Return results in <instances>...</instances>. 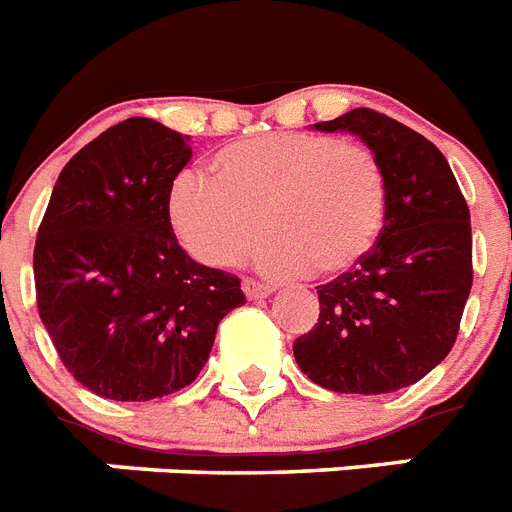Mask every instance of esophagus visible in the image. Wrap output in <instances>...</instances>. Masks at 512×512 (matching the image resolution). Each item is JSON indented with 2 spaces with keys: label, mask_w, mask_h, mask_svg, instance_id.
Listing matches in <instances>:
<instances>
[{
  "label": "esophagus",
  "mask_w": 512,
  "mask_h": 512,
  "mask_svg": "<svg viewBox=\"0 0 512 512\" xmlns=\"http://www.w3.org/2000/svg\"><path fill=\"white\" fill-rule=\"evenodd\" d=\"M242 291L244 296H247L249 302H257V299H268L270 294H273V286H268V283H260V281H252V278H244L242 281Z\"/></svg>",
  "instance_id": "34e87169"
}]
</instances>
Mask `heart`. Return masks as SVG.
Instances as JSON below:
<instances>
[{"mask_svg": "<svg viewBox=\"0 0 512 512\" xmlns=\"http://www.w3.org/2000/svg\"><path fill=\"white\" fill-rule=\"evenodd\" d=\"M210 171L174 179L169 218L195 260L229 265L255 249L268 276L315 268L333 276L369 252L385 221V174L362 143L317 132H273L223 145Z\"/></svg>", "mask_w": 512, "mask_h": 512, "instance_id": "1", "label": "heart"}]
</instances>
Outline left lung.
<instances>
[{
	"mask_svg": "<svg viewBox=\"0 0 512 512\" xmlns=\"http://www.w3.org/2000/svg\"><path fill=\"white\" fill-rule=\"evenodd\" d=\"M317 132H349L377 156L388 200L380 239L317 289L320 320L296 338L304 375L336 393H393L450 354L474 270L471 216L448 161L406 124L354 109Z\"/></svg>",
	"mask_w": 512,
	"mask_h": 512,
	"instance_id": "obj_1",
	"label": "left lung"
}]
</instances>
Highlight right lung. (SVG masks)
<instances>
[{
  "label": "right lung",
  "mask_w": 512,
  "mask_h": 512,
  "mask_svg": "<svg viewBox=\"0 0 512 512\" xmlns=\"http://www.w3.org/2000/svg\"><path fill=\"white\" fill-rule=\"evenodd\" d=\"M190 135L153 119L119 122L59 174L33 249L38 315L62 364L111 401L187 388L218 322L244 304L239 278L176 242L169 195Z\"/></svg>",
  "instance_id": "right-lung-1"
}]
</instances>
